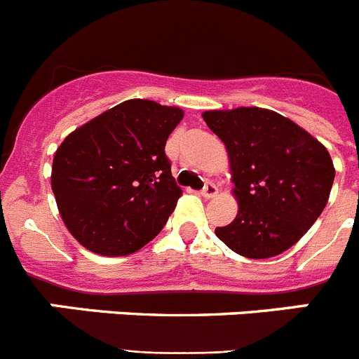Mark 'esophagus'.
<instances>
[{
  "label": "esophagus",
  "mask_w": 359,
  "mask_h": 359,
  "mask_svg": "<svg viewBox=\"0 0 359 359\" xmlns=\"http://www.w3.org/2000/svg\"><path fill=\"white\" fill-rule=\"evenodd\" d=\"M217 192H219L217 187H215L212 182H207L205 183V187H203L201 196L203 198H215V196H217Z\"/></svg>",
  "instance_id": "esophagus-1"
}]
</instances>
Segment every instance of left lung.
Listing matches in <instances>:
<instances>
[{
	"instance_id": "1",
	"label": "left lung",
	"mask_w": 359,
	"mask_h": 359,
	"mask_svg": "<svg viewBox=\"0 0 359 359\" xmlns=\"http://www.w3.org/2000/svg\"><path fill=\"white\" fill-rule=\"evenodd\" d=\"M203 120L230 158L236 219L215 228L231 252L268 259L286 252L327 205L334 165L306 129L262 107L205 111Z\"/></svg>"
}]
</instances>
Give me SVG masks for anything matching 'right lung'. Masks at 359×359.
Masks as SVG:
<instances>
[{
    "label": "right lung",
    "instance_id": "right-lung-1",
    "mask_svg": "<svg viewBox=\"0 0 359 359\" xmlns=\"http://www.w3.org/2000/svg\"><path fill=\"white\" fill-rule=\"evenodd\" d=\"M180 107L133 98L69 133L55 151L52 190L66 228L90 252H138L165 226L182 189L165 144Z\"/></svg>",
    "mask_w": 359,
    "mask_h": 359
}]
</instances>
